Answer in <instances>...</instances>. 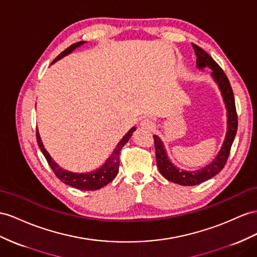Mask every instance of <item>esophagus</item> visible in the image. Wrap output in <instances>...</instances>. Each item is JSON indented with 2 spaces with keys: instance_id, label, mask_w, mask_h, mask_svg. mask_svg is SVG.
<instances>
[{
  "instance_id": "obj_1",
  "label": "esophagus",
  "mask_w": 257,
  "mask_h": 257,
  "mask_svg": "<svg viewBox=\"0 0 257 257\" xmlns=\"http://www.w3.org/2000/svg\"><path fill=\"white\" fill-rule=\"evenodd\" d=\"M140 127L142 129L151 130V129H153V127H154V122H153L152 119H150V118H144V119L141 120V122H140Z\"/></svg>"
}]
</instances>
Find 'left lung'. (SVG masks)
<instances>
[{"label":"left lung","instance_id":"8db88e82","mask_svg":"<svg viewBox=\"0 0 257 257\" xmlns=\"http://www.w3.org/2000/svg\"><path fill=\"white\" fill-rule=\"evenodd\" d=\"M192 48L196 55V64L199 68L208 67L212 69V76L215 79V81L218 83L221 94L223 96V101L226 103L227 114H228V130L226 135L225 142L222 144L220 152L217 155L216 159L200 170L196 172H186L176 168L172 163H170L166 151L164 149L163 142L157 136H153L154 146H155V155H156V164L160 169V173L165 177L169 181L178 183L181 186H196L199 183H202L210 178H213L215 175L218 174L220 170L225 167L227 160L230 154V150L234 140V137L238 130V115H236L235 103L233 91L230 84L228 77L221 69L220 66L217 64L212 56L207 54L205 51L202 50L200 47L195 44H192Z\"/></svg>","mask_w":257,"mask_h":257}]
</instances>
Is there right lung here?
I'll return each instance as SVG.
<instances>
[{"label":"right lung","mask_w":257,"mask_h":257,"mask_svg":"<svg viewBox=\"0 0 257 257\" xmlns=\"http://www.w3.org/2000/svg\"><path fill=\"white\" fill-rule=\"evenodd\" d=\"M82 43H84V41L71 44L70 47H68L65 51H63L62 53L55 58L53 63L60 60V58H62L63 56L69 54L72 50L79 47V45H81ZM135 130L136 128L134 127L128 131V134L122 138L119 143H118L117 148L114 150L113 154L110 155L107 162L105 163L100 169H97L95 172H92L89 174H74V173L67 172V170L65 169H62L53 160L51 159L49 153L45 151L38 131L36 134V137H37V142H38L39 148H40L41 152L43 153L45 160H47L49 164V166L51 167L52 170H53V173L55 174V176L58 179H60L62 182H64L65 185H68L72 188L83 190V191H94V190H98L103 188L104 186H106L107 183L113 181L115 177L117 176L118 169H119V153L122 147L129 141L130 137L133 136V133Z\"/></svg>","instance_id":"1"}]
</instances>
